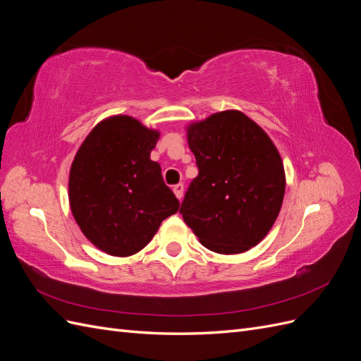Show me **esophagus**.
<instances>
[{"instance_id":"1","label":"esophagus","mask_w":361,"mask_h":361,"mask_svg":"<svg viewBox=\"0 0 361 361\" xmlns=\"http://www.w3.org/2000/svg\"><path fill=\"white\" fill-rule=\"evenodd\" d=\"M173 191H174V194H176V197L180 200V199L183 197V183L174 185V187H173Z\"/></svg>"}]
</instances>
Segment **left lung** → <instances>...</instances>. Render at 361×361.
I'll return each instance as SVG.
<instances>
[{"mask_svg":"<svg viewBox=\"0 0 361 361\" xmlns=\"http://www.w3.org/2000/svg\"><path fill=\"white\" fill-rule=\"evenodd\" d=\"M199 174L180 214L202 245L244 253L276 223L285 197V167L268 134L244 113H215L187 128Z\"/></svg>","mask_w":361,"mask_h":361,"instance_id":"8db88e82","label":"left lung"}]
</instances>
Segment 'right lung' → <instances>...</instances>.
<instances>
[{
    "label": "right lung",
    "mask_w": 361,
    "mask_h": 361,
    "mask_svg": "<svg viewBox=\"0 0 361 361\" xmlns=\"http://www.w3.org/2000/svg\"><path fill=\"white\" fill-rule=\"evenodd\" d=\"M159 133L129 116L97 123L78 149L69 174V203L89 241L118 257L135 255L179 200L150 159Z\"/></svg>",
    "instance_id": "1"
}]
</instances>
